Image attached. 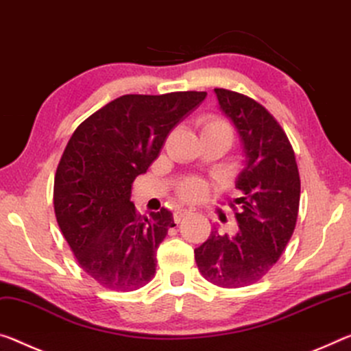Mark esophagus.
Listing matches in <instances>:
<instances>
[{
    "label": "esophagus",
    "instance_id": "esophagus-1",
    "mask_svg": "<svg viewBox=\"0 0 351 351\" xmlns=\"http://www.w3.org/2000/svg\"><path fill=\"white\" fill-rule=\"evenodd\" d=\"M189 214V210L187 209H184V208H178L175 213H173V220L176 221V223H180V221L182 220V217L184 215H187Z\"/></svg>",
    "mask_w": 351,
    "mask_h": 351
}]
</instances>
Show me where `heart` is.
I'll return each mask as SVG.
<instances>
[{"label":"heart","instance_id":"b5f03b06","mask_svg":"<svg viewBox=\"0 0 351 351\" xmlns=\"http://www.w3.org/2000/svg\"><path fill=\"white\" fill-rule=\"evenodd\" d=\"M228 132L231 134V128L226 123L225 120L219 119V117H206L202 123V132ZM206 186L203 181L197 180V178H191V180H186L180 187V193L184 199L189 202H193V199H198L204 195Z\"/></svg>","mask_w":351,"mask_h":351}]
</instances>
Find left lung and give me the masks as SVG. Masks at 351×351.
I'll return each mask as SVG.
<instances>
[{
	"mask_svg": "<svg viewBox=\"0 0 351 351\" xmlns=\"http://www.w3.org/2000/svg\"><path fill=\"white\" fill-rule=\"evenodd\" d=\"M219 109L239 136L242 170L236 178L241 206L239 230L221 236L214 226L195 248L199 274L220 287H243L259 281L285 252L295 230L300 176L295 154L278 121L254 99L214 88Z\"/></svg>",
	"mask_w": 351,
	"mask_h": 351,
	"instance_id": "1",
	"label": "left lung"
}]
</instances>
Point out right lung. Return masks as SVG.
I'll use <instances>...</instances> for the list:
<instances>
[{
	"instance_id": "right-lung-1",
	"label": "right lung",
	"mask_w": 351,
	"mask_h": 351,
	"mask_svg": "<svg viewBox=\"0 0 351 351\" xmlns=\"http://www.w3.org/2000/svg\"><path fill=\"white\" fill-rule=\"evenodd\" d=\"M204 98L206 92L123 95L82 121L66 143L54 178L56 219L82 270L110 291H136L156 274V252L175 226L173 214H137L131 186Z\"/></svg>"
}]
</instances>
